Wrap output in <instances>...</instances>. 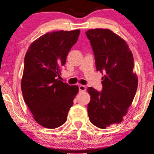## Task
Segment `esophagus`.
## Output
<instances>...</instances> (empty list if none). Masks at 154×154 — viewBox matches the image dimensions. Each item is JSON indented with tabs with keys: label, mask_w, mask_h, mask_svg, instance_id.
Returning a JSON list of instances; mask_svg holds the SVG:
<instances>
[{
	"label": "esophagus",
	"mask_w": 154,
	"mask_h": 154,
	"mask_svg": "<svg viewBox=\"0 0 154 154\" xmlns=\"http://www.w3.org/2000/svg\"><path fill=\"white\" fill-rule=\"evenodd\" d=\"M79 90L80 92H84L86 91V87L84 85H80L79 87Z\"/></svg>",
	"instance_id": "34e87169"
}]
</instances>
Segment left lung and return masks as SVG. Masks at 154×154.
I'll return each mask as SVG.
<instances>
[{
  "label": "left lung",
  "instance_id": "8db88e82",
  "mask_svg": "<svg viewBox=\"0 0 154 154\" xmlns=\"http://www.w3.org/2000/svg\"><path fill=\"white\" fill-rule=\"evenodd\" d=\"M94 53L96 70L102 77L101 91L87 89L91 96L88 116L101 129L120 123L132 103L138 79L133 72L134 58L125 41L107 29L86 32Z\"/></svg>",
  "mask_w": 154,
  "mask_h": 154
}]
</instances>
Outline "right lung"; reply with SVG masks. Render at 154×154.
I'll return each instance as SVG.
<instances>
[{"label":"right lung","instance_id":"right-lung-1","mask_svg":"<svg viewBox=\"0 0 154 154\" xmlns=\"http://www.w3.org/2000/svg\"><path fill=\"white\" fill-rule=\"evenodd\" d=\"M79 33L77 29L45 34L30 45L24 57L22 95L35 121L46 128H58L66 122L79 91L77 86L57 77Z\"/></svg>","mask_w":154,"mask_h":154}]
</instances>
